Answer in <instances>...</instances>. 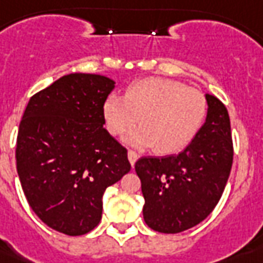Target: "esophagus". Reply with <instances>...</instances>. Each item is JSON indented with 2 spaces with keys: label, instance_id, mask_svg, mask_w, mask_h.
I'll return each instance as SVG.
<instances>
[{
  "label": "esophagus",
  "instance_id": "1",
  "mask_svg": "<svg viewBox=\"0 0 263 263\" xmlns=\"http://www.w3.org/2000/svg\"><path fill=\"white\" fill-rule=\"evenodd\" d=\"M127 158H129L130 164H132V166H134V163H136L138 159V154L137 152H134V151H129V152H127Z\"/></svg>",
  "mask_w": 263,
  "mask_h": 263
}]
</instances>
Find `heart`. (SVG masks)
<instances>
[{"label": "heart", "instance_id": "1", "mask_svg": "<svg viewBox=\"0 0 263 263\" xmlns=\"http://www.w3.org/2000/svg\"><path fill=\"white\" fill-rule=\"evenodd\" d=\"M207 115V100L196 89L167 78H144L132 83L123 97L109 95L103 103L105 127L121 136L137 125L125 141L159 154L180 152L193 141Z\"/></svg>", "mask_w": 263, "mask_h": 263}]
</instances>
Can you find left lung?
Wrapping results in <instances>:
<instances>
[{"mask_svg":"<svg viewBox=\"0 0 263 263\" xmlns=\"http://www.w3.org/2000/svg\"><path fill=\"white\" fill-rule=\"evenodd\" d=\"M207 118L178 155L144 156L136 162L141 180L144 221L160 233H180L210 215L222 196L233 162L227 107L205 95Z\"/></svg>","mask_w":263,"mask_h":263,"instance_id":"8db88e82","label":"left lung"}]
</instances>
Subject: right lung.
Segmentation results:
<instances>
[{"mask_svg":"<svg viewBox=\"0 0 263 263\" xmlns=\"http://www.w3.org/2000/svg\"><path fill=\"white\" fill-rule=\"evenodd\" d=\"M114 87L103 75H64L32 96L20 121L16 167L26 199L64 235L93 231L105 189L132 167L127 149L103 127V103Z\"/></svg>","mask_w":263,"mask_h":263,"instance_id":"1","label":"right lung"}]
</instances>
